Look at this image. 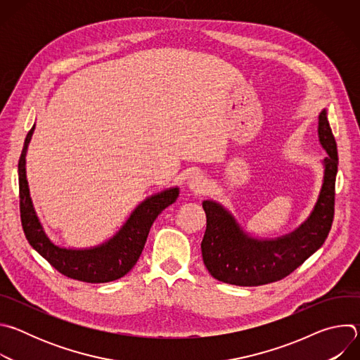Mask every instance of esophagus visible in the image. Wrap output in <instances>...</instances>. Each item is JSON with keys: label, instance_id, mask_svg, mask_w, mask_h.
I'll return each instance as SVG.
<instances>
[{"label": "esophagus", "instance_id": "esophagus-1", "mask_svg": "<svg viewBox=\"0 0 360 360\" xmlns=\"http://www.w3.org/2000/svg\"><path fill=\"white\" fill-rule=\"evenodd\" d=\"M188 186L196 193H203L208 188V182H207V178H205L203 175L193 174L188 179Z\"/></svg>", "mask_w": 360, "mask_h": 360}]
</instances>
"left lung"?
I'll list each match as a JSON object with an SVG mask.
<instances>
[{
	"label": "left lung",
	"instance_id": "obj_1",
	"mask_svg": "<svg viewBox=\"0 0 360 360\" xmlns=\"http://www.w3.org/2000/svg\"><path fill=\"white\" fill-rule=\"evenodd\" d=\"M319 141L326 149L325 176L315 210L296 231L272 240L248 236L232 215L214 200H203L207 214L200 249L210 274L225 283L259 286L281 281L297 269L326 240L335 215L338 148L326 111L319 115Z\"/></svg>",
	"mask_w": 360,
	"mask_h": 360
}]
</instances>
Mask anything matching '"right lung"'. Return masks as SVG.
I'll list each match as a JSON object with an SVG mask.
<instances>
[{
  "label": "right lung",
  "mask_w": 360,
  "mask_h": 360,
  "mask_svg": "<svg viewBox=\"0 0 360 360\" xmlns=\"http://www.w3.org/2000/svg\"><path fill=\"white\" fill-rule=\"evenodd\" d=\"M34 128L35 125L27 134L18 161L20 214L27 240L51 266L67 278L86 283H105L125 276L139 259L153 221L176 200L178 188H171L143 200L122 229L104 245L79 250L56 246L44 233L34 212L25 176V153Z\"/></svg>",
  "instance_id": "1"
}]
</instances>
